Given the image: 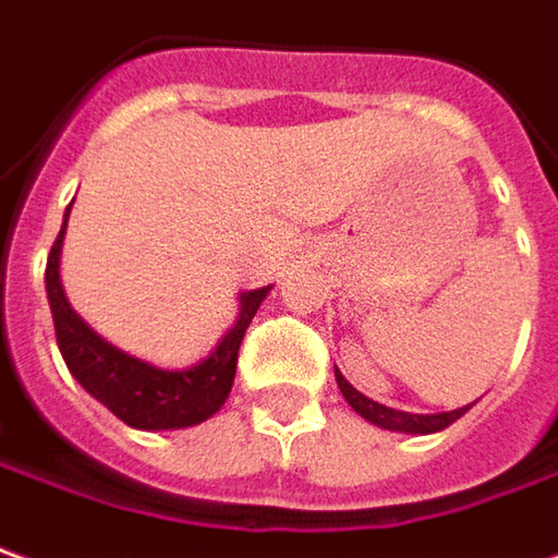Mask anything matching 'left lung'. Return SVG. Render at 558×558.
<instances>
[{
	"instance_id": "obj_1",
	"label": "left lung",
	"mask_w": 558,
	"mask_h": 558,
	"mask_svg": "<svg viewBox=\"0 0 558 558\" xmlns=\"http://www.w3.org/2000/svg\"><path fill=\"white\" fill-rule=\"evenodd\" d=\"M335 380H338V389L347 399V404L356 411L360 416H365L368 423L380 428H389V432H411V435H428V432H441L450 423H456L459 416L469 411L471 404L459 408V411H447V414H408V411H396V408H387V404H377V401L365 399L360 389H353L344 380V374L335 368Z\"/></svg>"
}]
</instances>
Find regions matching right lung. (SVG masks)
<instances>
[{
    "mask_svg": "<svg viewBox=\"0 0 558 558\" xmlns=\"http://www.w3.org/2000/svg\"><path fill=\"white\" fill-rule=\"evenodd\" d=\"M65 220H69V211H65ZM62 235H65V223L50 247L45 283H48L57 344L69 372L77 377V384L87 389L93 399L102 401L117 420L144 432L196 426L217 414L235 380L244 332L271 287L241 295L239 323L223 335V341L214 347L208 360L184 372H162L157 365H147L117 350L114 344H108L72 311L60 283Z\"/></svg>",
    "mask_w": 558,
    "mask_h": 558,
    "instance_id": "1",
    "label": "right lung"
}]
</instances>
